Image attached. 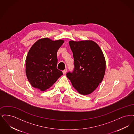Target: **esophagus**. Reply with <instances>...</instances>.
<instances>
[{
	"label": "esophagus",
	"mask_w": 134,
	"mask_h": 134,
	"mask_svg": "<svg viewBox=\"0 0 134 134\" xmlns=\"http://www.w3.org/2000/svg\"><path fill=\"white\" fill-rule=\"evenodd\" d=\"M67 69H65V70L63 71V74H66V72H67Z\"/></svg>",
	"instance_id": "1"
}]
</instances>
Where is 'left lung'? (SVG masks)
Listing matches in <instances>:
<instances>
[{
	"label": "left lung",
	"instance_id": "left-lung-1",
	"mask_svg": "<svg viewBox=\"0 0 134 134\" xmlns=\"http://www.w3.org/2000/svg\"><path fill=\"white\" fill-rule=\"evenodd\" d=\"M73 53L74 68L66 74L73 86L81 94L92 93L102 82L105 71V60L99 46L90 40L69 42Z\"/></svg>",
	"mask_w": 134,
	"mask_h": 134
}]
</instances>
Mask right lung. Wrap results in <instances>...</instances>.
<instances>
[{
	"instance_id": "1",
	"label": "right lung",
	"mask_w": 134,
	"mask_h": 134,
	"mask_svg": "<svg viewBox=\"0 0 134 134\" xmlns=\"http://www.w3.org/2000/svg\"><path fill=\"white\" fill-rule=\"evenodd\" d=\"M64 41L41 38L32 46L26 60V77L32 87L45 91L63 74L57 68V53Z\"/></svg>"
}]
</instances>
